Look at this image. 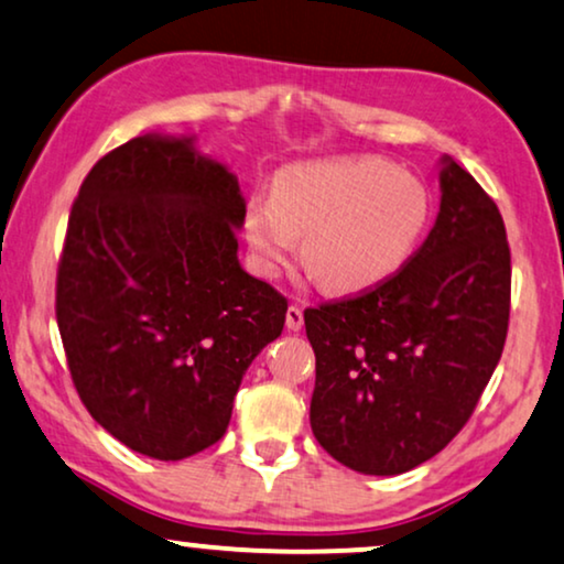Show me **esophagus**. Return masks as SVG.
<instances>
[{"mask_svg":"<svg viewBox=\"0 0 564 564\" xmlns=\"http://www.w3.org/2000/svg\"><path fill=\"white\" fill-rule=\"evenodd\" d=\"M286 327L291 329V333H299V329L304 327V310H302V306H296V304L289 306Z\"/></svg>","mask_w":564,"mask_h":564,"instance_id":"obj_1","label":"esophagus"}]
</instances>
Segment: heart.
<instances>
[{
	"label": "heart",
	"mask_w": 564,
	"mask_h": 564,
	"mask_svg": "<svg viewBox=\"0 0 564 564\" xmlns=\"http://www.w3.org/2000/svg\"><path fill=\"white\" fill-rule=\"evenodd\" d=\"M427 219L425 187L379 160L299 164L273 195L247 204L245 231L265 273H278L304 237L302 260L327 291H358L408 260Z\"/></svg>",
	"instance_id": "heart-1"
}]
</instances>
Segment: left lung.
<instances>
[{
    "mask_svg": "<svg viewBox=\"0 0 564 564\" xmlns=\"http://www.w3.org/2000/svg\"><path fill=\"white\" fill-rule=\"evenodd\" d=\"M441 212L392 275L304 312L312 431L360 475H402L452 444L502 356L510 247L495 200L444 160Z\"/></svg>",
    "mask_w": 564,
    "mask_h": 564,
    "instance_id": "1",
    "label": "left lung"
}]
</instances>
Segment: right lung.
<instances>
[{"label": "right lung", "mask_w": 564, "mask_h": 564, "mask_svg": "<svg viewBox=\"0 0 564 564\" xmlns=\"http://www.w3.org/2000/svg\"><path fill=\"white\" fill-rule=\"evenodd\" d=\"M245 214L235 175L191 139L126 141L74 198L58 333L82 404L131 452L214 446L247 366L281 335L286 296L237 260Z\"/></svg>", "instance_id": "right-lung-1"}]
</instances>
